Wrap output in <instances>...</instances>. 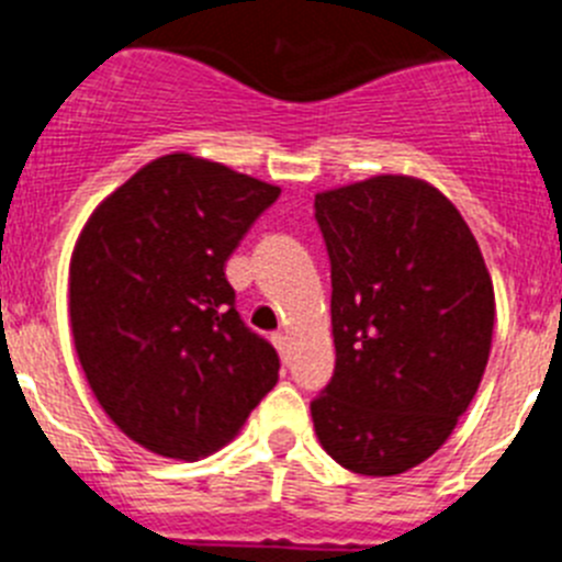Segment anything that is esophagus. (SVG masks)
<instances>
[{
  "mask_svg": "<svg viewBox=\"0 0 562 562\" xmlns=\"http://www.w3.org/2000/svg\"><path fill=\"white\" fill-rule=\"evenodd\" d=\"M271 341H274V347L280 350V356L285 358L288 356V336H285V333H274V336H271Z\"/></svg>",
  "mask_w": 562,
  "mask_h": 562,
  "instance_id": "34e87169",
  "label": "esophagus"
}]
</instances>
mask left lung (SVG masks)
<instances>
[{"label": "left lung", "mask_w": 562, "mask_h": 562, "mask_svg": "<svg viewBox=\"0 0 562 562\" xmlns=\"http://www.w3.org/2000/svg\"><path fill=\"white\" fill-rule=\"evenodd\" d=\"M330 257L333 378L318 442L361 476L426 462L468 412L493 338V282L457 206L408 176L313 201Z\"/></svg>", "instance_id": "obj_1"}]
</instances>
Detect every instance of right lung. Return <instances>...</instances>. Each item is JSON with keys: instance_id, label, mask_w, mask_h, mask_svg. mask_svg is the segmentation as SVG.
Segmentation results:
<instances>
[{"instance_id": "add662e5", "label": "right lung", "mask_w": 562, "mask_h": 562, "mask_svg": "<svg viewBox=\"0 0 562 562\" xmlns=\"http://www.w3.org/2000/svg\"><path fill=\"white\" fill-rule=\"evenodd\" d=\"M280 187L170 154L94 210L69 269L75 350L134 442L199 459L274 389L280 356L246 327L226 260Z\"/></svg>"}]
</instances>
